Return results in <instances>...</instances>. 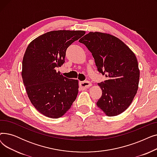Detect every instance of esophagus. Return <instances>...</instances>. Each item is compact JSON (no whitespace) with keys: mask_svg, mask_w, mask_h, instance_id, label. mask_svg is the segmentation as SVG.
<instances>
[{"mask_svg":"<svg viewBox=\"0 0 157 157\" xmlns=\"http://www.w3.org/2000/svg\"><path fill=\"white\" fill-rule=\"evenodd\" d=\"M92 85V84L90 83L88 81H81L79 83V86L81 88L83 89H86L88 88L90 86Z\"/></svg>","mask_w":157,"mask_h":157,"instance_id":"34e87169","label":"esophagus"}]
</instances>
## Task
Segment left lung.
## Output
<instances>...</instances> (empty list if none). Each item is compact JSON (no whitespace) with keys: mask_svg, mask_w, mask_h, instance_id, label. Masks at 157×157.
Returning <instances> with one entry per match:
<instances>
[{"mask_svg":"<svg viewBox=\"0 0 157 157\" xmlns=\"http://www.w3.org/2000/svg\"><path fill=\"white\" fill-rule=\"evenodd\" d=\"M79 41L92 53L98 71L108 78L98 83L102 94L97 107L107 116H117L128 108L137 91L140 74L135 54L120 39L105 33L90 32Z\"/></svg>","mask_w":157,"mask_h":157,"instance_id":"8db88e82","label":"left lung"}]
</instances>
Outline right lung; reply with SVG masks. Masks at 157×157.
Here are the masks:
<instances>
[{"label": "right lung", "mask_w": 157, "mask_h": 157, "mask_svg": "<svg viewBox=\"0 0 157 157\" xmlns=\"http://www.w3.org/2000/svg\"><path fill=\"white\" fill-rule=\"evenodd\" d=\"M85 34L81 30L48 32L33 40L24 54L21 76L29 99L44 116L59 118L78 94V81L63 76L56 69L63 64L66 50Z\"/></svg>", "instance_id": "right-lung-1"}]
</instances>
